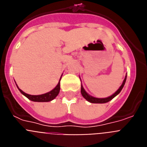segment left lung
<instances>
[{
  "label": "left lung",
  "instance_id": "8db88e82",
  "mask_svg": "<svg viewBox=\"0 0 147 147\" xmlns=\"http://www.w3.org/2000/svg\"><path fill=\"white\" fill-rule=\"evenodd\" d=\"M126 80H127V76H125V79H124V81H123L122 85H121V87L119 88V90H118L117 91L115 92L114 94H113L112 96H110L107 97V98H95V97H93V96H90V95L88 94L86 91H85V90H84V88H83L82 85H81V93H82V96L84 97V98H85L87 101H88V102H90V103H98V104L106 103V102H110V100H112L114 97L116 96H117V95L120 93L121 90L122 88H123V87H124V84H125Z\"/></svg>",
  "mask_w": 147,
  "mask_h": 147
}]
</instances>
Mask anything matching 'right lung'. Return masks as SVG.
I'll return each instance as SVG.
<instances>
[{"label":"right lung","instance_id":"obj_1","mask_svg":"<svg viewBox=\"0 0 147 147\" xmlns=\"http://www.w3.org/2000/svg\"><path fill=\"white\" fill-rule=\"evenodd\" d=\"M62 77V76H61ZM61 80V78H60ZM60 80H59V83L57 84V85L55 87V88L51 90L49 93H46L45 94L42 95H37V96H33V95H29L27 94V93H24L23 90L20 89V88H18L19 89V90L20 91V93L22 94H23L26 97L30 99L31 101H33V102H50L51 100H53L54 98H55L57 96V95L59 94V90H60Z\"/></svg>","mask_w":147,"mask_h":147}]
</instances>
